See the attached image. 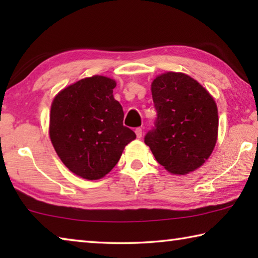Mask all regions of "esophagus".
<instances>
[{"mask_svg":"<svg viewBox=\"0 0 258 258\" xmlns=\"http://www.w3.org/2000/svg\"><path fill=\"white\" fill-rule=\"evenodd\" d=\"M135 134H137V138L138 139H141L142 138V128L141 127H138L135 130Z\"/></svg>","mask_w":258,"mask_h":258,"instance_id":"1","label":"esophagus"}]
</instances>
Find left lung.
<instances>
[{
  "mask_svg": "<svg viewBox=\"0 0 258 258\" xmlns=\"http://www.w3.org/2000/svg\"><path fill=\"white\" fill-rule=\"evenodd\" d=\"M151 93L157 119L145 143L169 173L196 171L216 145L218 113L213 97L189 75L173 72L157 76Z\"/></svg>",
  "mask_w": 258,
  "mask_h": 258,
  "instance_id": "8db88e82",
  "label": "left lung"
}]
</instances>
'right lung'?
<instances>
[{
	"label": "right lung",
	"mask_w": 258,
	"mask_h": 258,
	"mask_svg": "<svg viewBox=\"0 0 258 258\" xmlns=\"http://www.w3.org/2000/svg\"><path fill=\"white\" fill-rule=\"evenodd\" d=\"M115 87L116 82L104 76L83 78L60 91L51 104L49 133L56 155L69 171L86 180L110 172L137 138L123 125Z\"/></svg>",
	"instance_id": "1"
}]
</instances>
